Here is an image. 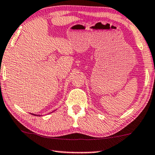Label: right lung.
Returning a JSON list of instances; mask_svg holds the SVG:
<instances>
[{
  "label": "right lung",
  "instance_id": "1",
  "mask_svg": "<svg viewBox=\"0 0 155 155\" xmlns=\"http://www.w3.org/2000/svg\"><path fill=\"white\" fill-rule=\"evenodd\" d=\"M53 112H55V111H53ZM52 112H51V113H52ZM31 114H33V115H35V116H41L40 114H33V113H32Z\"/></svg>",
  "mask_w": 155,
  "mask_h": 155
}]
</instances>
